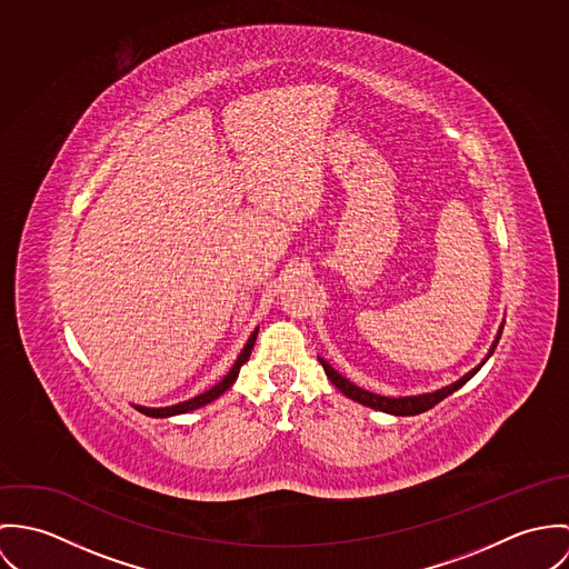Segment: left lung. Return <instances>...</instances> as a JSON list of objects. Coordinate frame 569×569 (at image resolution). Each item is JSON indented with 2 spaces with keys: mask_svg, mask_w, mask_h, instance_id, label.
Masks as SVG:
<instances>
[{
  "mask_svg": "<svg viewBox=\"0 0 569 569\" xmlns=\"http://www.w3.org/2000/svg\"><path fill=\"white\" fill-rule=\"evenodd\" d=\"M502 329H505V320H502V325H500V329H498V333H496V340L491 342V347H489L487 356L482 358V362H480L478 367H473L469 373H465L462 378L456 379V381H453V383H449V386H442V388H439V390H432V392H421V395L383 397V395H378V392L365 390V388L356 386L353 381H349L345 376H340V373H338V371H336L327 360L318 358V362L322 365L325 376L331 379V383H333L342 395H347L349 399H353V401H358V403H362V406H367V408H373V410H381V412L395 415V417H412V415H421V412H426V410L435 408V406H437L439 401H442L445 397H449L451 392H456L460 386H465L469 379L473 378V376L485 367V362L493 356V351H496V347H498V342H500Z\"/></svg>",
  "mask_w": 569,
  "mask_h": 569,
  "instance_id": "obj_1",
  "label": "left lung"
}]
</instances>
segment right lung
Returning a JSON list of instances; mask_svg holds the SVG:
<instances>
[{
    "instance_id": "obj_1",
    "label": "right lung",
    "mask_w": 569,
    "mask_h": 569,
    "mask_svg": "<svg viewBox=\"0 0 569 569\" xmlns=\"http://www.w3.org/2000/svg\"><path fill=\"white\" fill-rule=\"evenodd\" d=\"M257 331H259V327L254 329L253 333H251V338L247 340V345H244V349L240 351V356H238L236 365L231 367V371H229L224 378L220 379L216 386H211L209 390H204V392H200V395L191 397L188 401H181V403H174V406H166V408H148V406H134V408H137L139 412H143L146 417L168 419V417H177V415H186V412H191V410H198V408H202V406H207V403L216 401L222 392H227V390L233 386V381H236L238 376H240L242 365L249 360V356H251V351H253L254 340H257Z\"/></svg>"
}]
</instances>
